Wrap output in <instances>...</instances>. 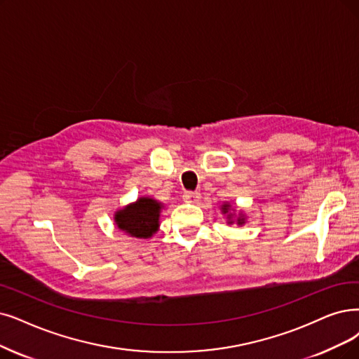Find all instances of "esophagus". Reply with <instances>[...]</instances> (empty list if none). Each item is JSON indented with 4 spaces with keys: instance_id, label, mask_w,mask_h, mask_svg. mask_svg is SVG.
<instances>
[{
    "instance_id": "1",
    "label": "esophagus",
    "mask_w": 359,
    "mask_h": 359,
    "mask_svg": "<svg viewBox=\"0 0 359 359\" xmlns=\"http://www.w3.org/2000/svg\"><path fill=\"white\" fill-rule=\"evenodd\" d=\"M182 198L185 200V202L196 203V202H198V198H200V193H198V191H185V193L182 194Z\"/></svg>"
}]
</instances>
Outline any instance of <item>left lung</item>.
<instances>
[{"label": "left lung", "instance_id": "left-lung-1", "mask_svg": "<svg viewBox=\"0 0 359 359\" xmlns=\"http://www.w3.org/2000/svg\"><path fill=\"white\" fill-rule=\"evenodd\" d=\"M228 208H229V205H224V206H222V212H224V213H226V212H228ZM229 218H231V217H229ZM237 221H238L237 224H243V221H245V219H243V218H238Z\"/></svg>", "mask_w": 359, "mask_h": 359}]
</instances>
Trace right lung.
Returning <instances> with one entry per match:
<instances>
[{"label": "right lung", "mask_w": 359, "mask_h": 359, "mask_svg": "<svg viewBox=\"0 0 359 359\" xmlns=\"http://www.w3.org/2000/svg\"><path fill=\"white\" fill-rule=\"evenodd\" d=\"M161 209L162 205L159 202L149 197H141L138 202L116 212L114 221L118 228L126 234L137 238H149L159 228Z\"/></svg>", "instance_id": "obj_1"}]
</instances>
